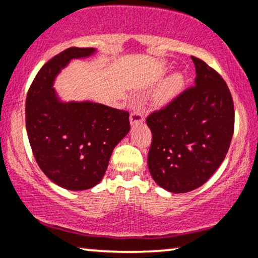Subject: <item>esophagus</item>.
Here are the masks:
<instances>
[{"mask_svg":"<svg viewBox=\"0 0 258 258\" xmlns=\"http://www.w3.org/2000/svg\"><path fill=\"white\" fill-rule=\"evenodd\" d=\"M143 121H144V115H143L141 110L133 111V113H131V115H130V122H131V126L138 125V123H143Z\"/></svg>","mask_w":258,"mask_h":258,"instance_id":"esophagus-1","label":"esophagus"}]
</instances>
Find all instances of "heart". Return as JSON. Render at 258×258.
<instances>
[{
  "instance_id": "b5f03b06",
  "label": "heart",
  "mask_w": 258,
  "mask_h": 258,
  "mask_svg": "<svg viewBox=\"0 0 258 258\" xmlns=\"http://www.w3.org/2000/svg\"><path fill=\"white\" fill-rule=\"evenodd\" d=\"M185 76L181 72H175L163 80L160 86L151 95L150 102L154 108H163L173 102L185 90Z\"/></svg>"
}]
</instances>
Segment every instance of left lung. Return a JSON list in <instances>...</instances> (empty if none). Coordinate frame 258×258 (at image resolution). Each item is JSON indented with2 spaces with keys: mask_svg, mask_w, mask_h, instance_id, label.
Wrapping results in <instances>:
<instances>
[{
  "mask_svg": "<svg viewBox=\"0 0 258 258\" xmlns=\"http://www.w3.org/2000/svg\"><path fill=\"white\" fill-rule=\"evenodd\" d=\"M195 86L147 119L153 133L148 167L157 185L173 194L202 186L225 160L234 128L231 92L221 76L191 56Z\"/></svg>",
  "mask_w": 258,
  "mask_h": 258,
  "instance_id": "left-lung-1",
  "label": "left lung"
}]
</instances>
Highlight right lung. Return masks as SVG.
I'll return each instance as SVG.
<instances>
[{
	"label": "right lung",
	"mask_w": 258,
	"mask_h": 258,
	"mask_svg": "<svg viewBox=\"0 0 258 258\" xmlns=\"http://www.w3.org/2000/svg\"><path fill=\"white\" fill-rule=\"evenodd\" d=\"M94 48H68L37 73L26 97V130L32 153L52 182L71 191L94 187L103 178L114 148L130 132L128 113L91 101H62L55 79L72 60Z\"/></svg>",
	"instance_id": "obj_1"
}]
</instances>
